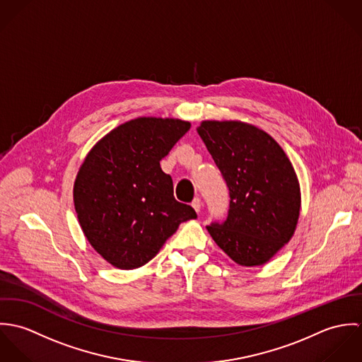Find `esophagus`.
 <instances>
[{
    "label": "esophagus",
    "mask_w": 362,
    "mask_h": 362,
    "mask_svg": "<svg viewBox=\"0 0 362 362\" xmlns=\"http://www.w3.org/2000/svg\"><path fill=\"white\" fill-rule=\"evenodd\" d=\"M192 207L199 213L201 211V207H202V201H201V198H195L194 201H192Z\"/></svg>",
    "instance_id": "1"
}]
</instances>
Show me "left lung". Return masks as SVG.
Wrapping results in <instances>:
<instances>
[{"label": "left lung", "instance_id": "obj_1", "mask_svg": "<svg viewBox=\"0 0 362 362\" xmlns=\"http://www.w3.org/2000/svg\"><path fill=\"white\" fill-rule=\"evenodd\" d=\"M198 134L218 167L230 207L207 231L235 263L260 266L293 237L301 207L297 174L280 145L241 121H204Z\"/></svg>", "mask_w": 362, "mask_h": 362}]
</instances>
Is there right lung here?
<instances>
[{
    "mask_svg": "<svg viewBox=\"0 0 362 362\" xmlns=\"http://www.w3.org/2000/svg\"><path fill=\"white\" fill-rule=\"evenodd\" d=\"M175 118L139 117L100 139L74 184L79 224L90 245L118 269H136L156 257L182 221L197 218L175 201L160 160L188 132Z\"/></svg>",
    "mask_w": 362,
    "mask_h": 362,
    "instance_id": "right-lung-1",
    "label": "right lung"
}]
</instances>
